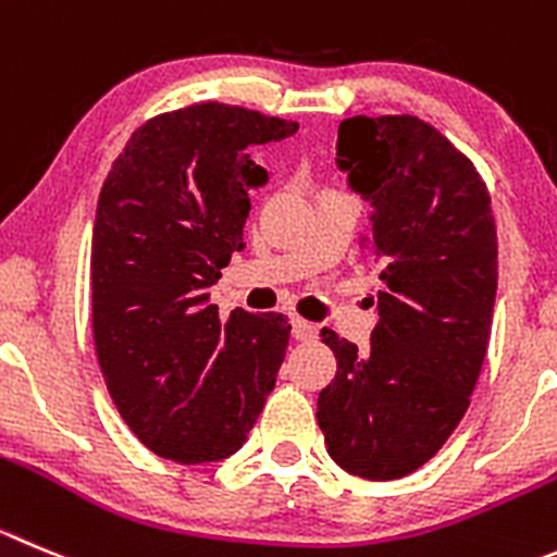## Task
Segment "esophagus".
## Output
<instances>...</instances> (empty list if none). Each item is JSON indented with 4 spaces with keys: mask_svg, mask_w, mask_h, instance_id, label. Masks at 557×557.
Instances as JSON below:
<instances>
[{
    "mask_svg": "<svg viewBox=\"0 0 557 557\" xmlns=\"http://www.w3.org/2000/svg\"><path fill=\"white\" fill-rule=\"evenodd\" d=\"M290 332H294L296 341H315V337H319V330H315V324L299 319V315H294V319H290Z\"/></svg>",
    "mask_w": 557,
    "mask_h": 557,
    "instance_id": "1",
    "label": "esophagus"
}]
</instances>
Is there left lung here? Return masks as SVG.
<instances>
[{
	"mask_svg": "<svg viewBox=\"0 0 557 557\" xmlns=\"http://www.w3.org/2000/svg\"><path fill=\"white\" fill-rule=\"evenodd\" d=\"M335 161L373 208L362 244L382 285L371 349L321 330L337 373L315 418L337 467L393 481L443 448L470 407L495 310V216L472 161L412 114L343 121Z\"/></svg>",
	"mask_w": 557,
	"mask_h": 557,
	"instance_id": "left-lung-1",
	"label": "left lung"
}]
</instances>
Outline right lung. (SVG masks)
Instances as JSON below:
<instances>
[{"instance_id":"add662e5","label":"right lung","mask_w":557,"mask_h":557,"mask_svg":"<svg viewBox=\"0 0 557 557\" xmlns=\"http://www.w3.org/2000/svg\"><path fill=\"white\" fill-rule=\"evenodd\" d=\"M299 123L191 103L139 126L101 186L92 225V341L114 407L145 448L178 465L236 454L288 349L283 313L233 310L208 288L244 249L255 145Z\"/></svg>"}]
</instances>
